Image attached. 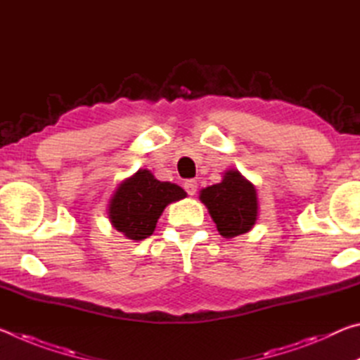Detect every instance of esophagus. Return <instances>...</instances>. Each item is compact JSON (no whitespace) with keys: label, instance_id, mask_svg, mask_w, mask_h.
Returning a JSON list of instances; mask_svg holds the SVG:
<instances>
[{"label":"esophagus","instance_id":"obj_1","mask_svg":"<svg viewBox=\"0 0 360 360\" xmlns=\"http://www.w3.org/2000/svg\"><path fill=\"white\" fill-rule=\"evenodd\" d=\"M197 187H198V184H197V181H195V179H188V181L184 182V188H186V192L188 195L197 193Z\"/></svg>","mask_w":360,"mask_h":360}]
</instances>
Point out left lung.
Here are the masks:
<instances>
[{"label":"left lung","instance_id":"8db88e82","mask_svg":"<svg viewBox=\"0 0 360 360\" xmlns=\"http://www.w3.org/2000/svg\"><path fill=\"white\" fill-rule=\"evenodd\" d=\"M200 200L208 208L224 238L246 233L257 221V192L236 169H229L219 184L203 188Z\"/></svg>","mask_w":360,"mask_h":360}]
</instances>
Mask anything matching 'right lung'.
<instances>
[{
  "label": "right lung",
  "instance_id": "add662e5",
  "mask_svg": "<svg viewBox=\"0 0 360 360\" xmlns=\"http://www.w3.org/2000/svg\"><path fill=\"white\" fill-rule=\"evenodd\" d=\"M186 195L179 186L155 179L149 169H138L115 188L109 202V221L127 238L144 240L154 233L163 210Z\"/></svg>",
  "mask_w": 360,
  "mask_h": 360
}]
</instances>
